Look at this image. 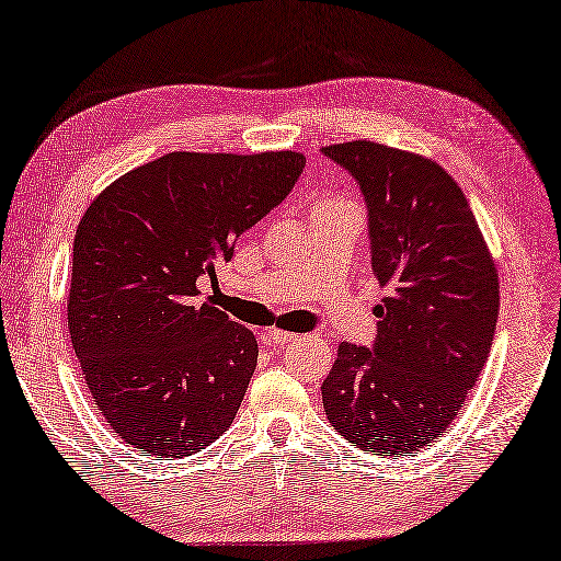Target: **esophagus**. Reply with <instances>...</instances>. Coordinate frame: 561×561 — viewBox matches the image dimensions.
<instances>
[{"instance_id":"34e87169","label":"esophagus","mask_w":561,"mask_h":561,"mask_svg":"<svg viewBox=\"0 0 561 561\" xmlns=\"http://www.w3.org/2000/svg\"><path fill=\"white\" fill-rule=\"evenodd\" d=\"M297 337L299 335L287 333V330H270V333H266V341L274 345H291V343H297Z\"/></svg>"}]
</instances>
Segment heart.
I'll list each match as a JSON object with an SVG mask.
<instances>
[{"label": "heart", "instance_id": "b5f03b06", "mask_svg": "<svg viewBox=\"0 0 561 561\" xmlns=\"http://www.w3.org/2000/svg\"><path fill=\"white\" fill-rule=\"evenodd\" d=\"M330 201H351V198H345V195H335V198H330Z\"/></svg>", "mask_w": 561, "mask_h": 561}]
</instances>
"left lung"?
Here are the masks:
<instances>
[{
	"label": "left lung",
	"instance_id": "obj_1",
	"mask_svg": "<svg viewBox=\"0 0 561 561\" xmlns=\"http://www.w3.org/2000/svg\"><path fill=\"white\" fill-rule=\"evenodd\" d=\"M322 152L358 180L386 289L374 351L337 345L322 407L356 447L399 457L435 442L476 386L499 322V270L468 198L435 160L366 139Z\"/></svg>",
	"mask_w": 561,
	"mask_h": 561
}]
</instances>
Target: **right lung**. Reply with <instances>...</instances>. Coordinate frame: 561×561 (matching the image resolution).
<instances>
[{
  "label": "right lung",
  "instance_id": "obj_1",
  "mask_svg": "<svg viewBox=\"0 0 561 561\" xmlns=\"http://www.w3.org/2000/svg\"><path fill=\"white\" fill-rule=\"evenodd\" d=\"M305 154L170 152L101 191L78 224L68 330L99 412L149 455L201 453L231 427L256 368L249 328L198 279L287 198Z\"/></svg>",
  "mask_w": 561,
  "mask_h": 561
}]
</instances>
